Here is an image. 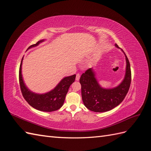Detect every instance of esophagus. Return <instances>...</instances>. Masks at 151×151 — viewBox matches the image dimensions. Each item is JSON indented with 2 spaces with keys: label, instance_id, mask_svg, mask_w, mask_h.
I'll list each match as a JSON object with an SVG mask.
<instances>
[{
  "label": "esophagus",
  "instance_id": "esophagus-1",
  "mask_svg": "<svg viewBox=\"0 0 151 151\" xmlns=\"http://www.w3.org/2000/svg\"><path fill=\"white\" fill-rule=\"evenodd\" d=\"M80 77H81L80 74H76V81H79V79H80Z\"/></svg>",
  "mask_w": 151,
  "mask_h": 151
}]
</instances>
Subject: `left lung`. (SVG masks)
<instances>
[{
  "mask_svg": "<svg viewBox=\"0 0 151 151\" xmlns=\"http://www.w3.org/2000/svg\"><path fill=\"white\" fill-rule=\"evenodd\" d=\"M115 46L119 48L117 44ZM125 55L127 62L125 79L115 88L105 89L101 88L91 68L81 75L79 82L82 98L85 106L89 110L94 112L109 111L119 105L125 98L130 86L132 74L129 60L125 53Z\"/></svg>",
  "mask_w": 151,
  "mask_h": 151,
  "instance_id": "8db88e82",
  "label": "left lung"
}]
</instances>
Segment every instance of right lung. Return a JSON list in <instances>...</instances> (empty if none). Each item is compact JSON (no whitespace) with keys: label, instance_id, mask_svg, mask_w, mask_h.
Listing matches in <instances>:
<instances>
[{"label":"right lung","instance_id":"obj_1","mask_svg":"<svg viewBox=\"0 0 151 151\" xmlns=\"http://www.w3.org/2000/svg\"><path fill=\"white\" fill-rule=\"evenodd\" d=\"M42 42H43V40L40 41L36 44L31 45L28 49L37 46ZM22 59H23V57L22 58L19 67V80L22 96L26 101L28 103L30 106L40 111L51 112L60 109L64 103L66 94L70 86L75 81L76 74L63 78L60 81V83L56 86V88L53 90L50 91L49 93L44 94H35L32 93L26 88L24 84L23 80H22L21 75Z\"/></svg>","mask_w":151,"mask_h":151}]
</instances>
